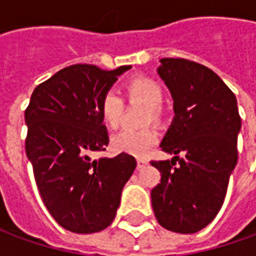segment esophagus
I'll list each match as a JSON object with an SVG mask.
<instances>
[{
    "label": "esophagus",
    "mask_w": 256,
    "mask_h": 256,
    "mask_svg": "<svg viewBox=\"0 0 256 256\" xmlns=\"http://www.w3.org/2000/svg\"><path fill=\"white\" fill-rule=\"evenodd\" d=\"M148 164V162L145 160V159H137V168H144L145 166Z\"/></svg>",
    "instance_id": "esophagus-1"
}]
</instances>
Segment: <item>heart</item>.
I'll return each mask as SVG.
<instances>
[{"label": "heart", "instance_id": "b5f03b06", "mask_svg": "<svg viewBox=\"0 0 256 256\" xmlns=\"http://www.w3.org/2000/svg\"><path fill=\"white\" fill-rule=\"evenodd\" d=\"M126 94L150 106L148 119H160V106L163 104V89L156 80L148 76L137 75L124 84ZM123 112V100L115 90H108L100 102V115L108 128H116L120 123ZM158 136L150 128L122 130L112 137V148L116 152H124L134 156H144L156 142Z\"/></svg>", "mask_w": 256, "mask_h": 256}]
</instances>
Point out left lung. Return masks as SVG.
<instances>
[{
    "instance_id": "obj_1",
    "label": "left lung",
    "mask_w": 256,
    "mask_h": 256,
    "mask_svg": "<svg viewBox=\"0 0 256 256\" xmlns=\"http://www.w3.org/2000/svg\"><path fill=\"white\" fill-rule=\"evenodd\" d=\"M158 74L174 100L160 148L176 156L150 162L162 172L150 192L152 208L164 229L190 234L208 225L224 204L242 119L236 96L212 70L185 58H162Z\"/></svg>"
}]
</instances>
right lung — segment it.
Masks as SVG:
<instances>
[{"label":"right lung","mask_w":256,"mask_h":256,"mask_svg":"<svg viewBox=\"0 0 256 256\" xmlns=\"http://www.w3.org/2000/svg\"><path fill=\"white\" fill-rule=\"evenodd\" d=\"M130 68L66 67L36 86L26 110V154L40 194L54 220L72 233H96L111 225L123 186L137 166L124 152L90 156L110 142L101 98Z\"/></svg>","instance_id":"1"}]
</instances>
